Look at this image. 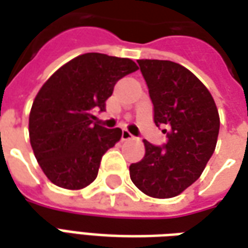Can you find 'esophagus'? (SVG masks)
I'll use <instances>...</instances> for the list:
<instances>
[{
	"label": "esophagus",
	"instance_id": "1",
	"mask_svg": "<svg viewBox=\"0 0 248 248\" xmlns=\"http://www.w3.org/2000/svg\"><path fill=\"white\" fill-rule=\"evenodd\" d=\"M121 139H123V140H129V139H134V135L131 134L128 129H123V132H121Z\"/></svg>",
	"mask_w": 248,
	"mask_h": 248
}]
</instances>
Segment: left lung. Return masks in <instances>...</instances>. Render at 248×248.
<instances>
[{
  "mask_svg": "<svg viewBox=\"0 0 248 248\" xmlns=\"http://www.w3.org/2000/svg\"><path fill=\"white\" fill-rule=\"evenodd\" d=\"M154 105V123L166 127L167 143L143 140L144 158L129 166L135 186L154 199L175 197L200 178L217 143L220 117L212 94L178 63L140 59Z\"/></svg>",
  "mask_w": 248,
  "mask_h": 248,
  "instance_id": "obj_1",
  "label": "left lung"
}]
</instances>
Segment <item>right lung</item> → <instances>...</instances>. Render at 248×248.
I'll return each mask as SVG.
<instances>
[{
    "label": "right lung",
    "mask_w": 248,
    "mask_h": 248,
    "mask_svg": "<svg viewBox=\"0 0 248 248\" xmlns=\"http://www.w3.org/2000/svg\"><path fill=\"white\" fill-rule=\"evenodd\" d=\"M138 70L128 58L88 52L63 64L36 94L30 140L43 173L54 185L78 190L98 174L104 154L120 140V128L95 121L116 82Z\"/></svg>",
    "instance_id": "add662e5"
}]
</instances>
